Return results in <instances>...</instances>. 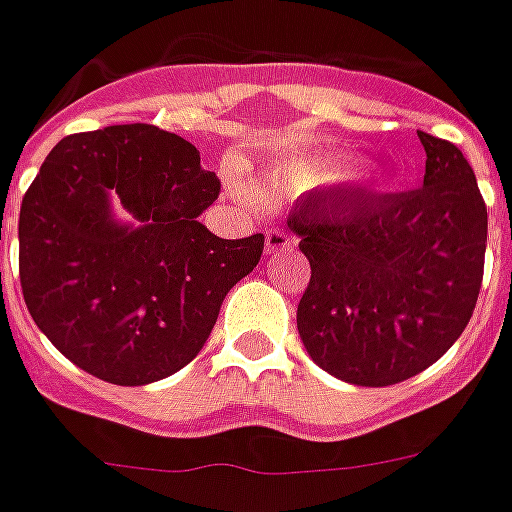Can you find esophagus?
<instances>
[{
    "mask_svg": "<svg viewBox=\"0 0 512 512\" xmlns=\"http://www.w3.org/2000/svg\"><path fill=\"white\" fill-rule=\"evenodd\" d=\"M294 237L286 232V229H278V226H272V229H267V237H264V248H267V253H278L283 251V248H291L294 245Z\"/></svg>",
    "mask_w": 512,
    "mask_h": 512,
    "instance_id": "esophagus-1",
    "label": "esophagus"
}]
</instances>
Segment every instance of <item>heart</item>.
<instances>
[{
  "mask_svg": "<svg viewBox=\"0 0 512 512\" xmlns=\"http://www.w3.org/2000/svg\"><path fill=\"white\" fill-rule=\"evenodd\" d=\"M337 178H340V175L324 172V169L294 167V169H288V172H283V175H278V180L272 183L270 194L272 197H297V194H305V191L321 188Z\"/></svg>",
  "mask_w": 512,
  "mask_h": 512,
  "instance_id": "heart-1",
  "label": "heart"
}]
</instances>
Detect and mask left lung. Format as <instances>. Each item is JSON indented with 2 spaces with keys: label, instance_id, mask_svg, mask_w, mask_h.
Returning <instances> with one entry per match:
<instances>
[{
  "label": "left lung",
  "instance_id": "obj_1",
  "mask_svg": "<svg viewBox=\"0 0 512 512\" xmlns=\"http://www.w3.org/2000/svg\"><path fill=\"white\" fill-rule=\"evenodd\" d=\"M424 186L310 194L288 229L310 261L297 329L310 359L353 386H394L432 367L470 324L489 215L464 153L418 132Z\"/></svg>",
  "mask_w": 512,
  "mask_h": 512
}]
</instances>
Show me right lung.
<instances>
[{"label": "right lung", "mask_w": 512, "mask_h": 512, "mask_svg": "<svg viewBox=\"0 0 512 512\" xmlns=\"http://www.w3.org/2000/svg\"><path fill=\"white\" fill-rule=\"evenodd\" d=\"M221 180L183 137L151 124L69 134L48 153L18 218L23 302L80 370L145 386L186 367L264 234L221 240L197 221ZM115 196L141 221L115 225Z\"/></svg>", "instance_id": "add662e5"}]
</instances>
